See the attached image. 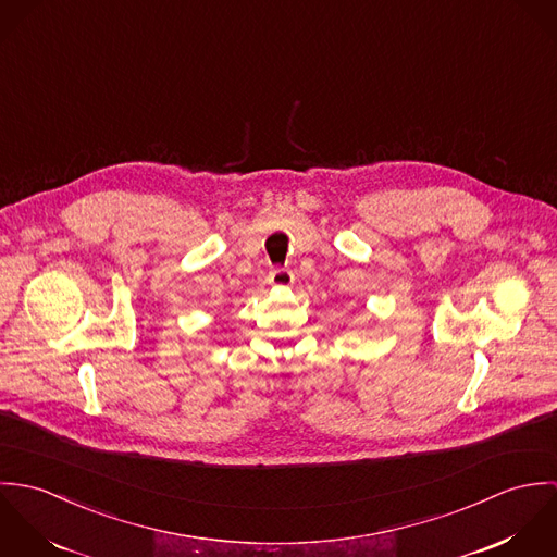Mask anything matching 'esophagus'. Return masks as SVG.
I'll list each match as a JSON object with an SVG mask.
<instances>
[{
    "label": "esophagus",
    "instance_id": "obj_1",
    "mask_svg": "<svg viewBox=\"0 0 557 557\" xmlns=\"http://www.w3.org/2000/svg\"><path fill=\"white\" fill-rule=\"evenodd\" d=\"M268 283H270L272 287H289V285L294 283V274H292V270L274 268V270H270V274H268Z\"/></svg>",
    "mask_w": 557,
    "mask_h": 557
}]
</instances>
